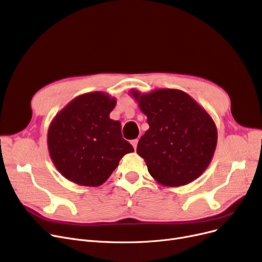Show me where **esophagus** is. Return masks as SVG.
<instances>
[{"label": "esophagus", "mask_w": 262, "mask_h": 262, "mask_svg": "<svg viewBox=\"0 0 262 262\" xmlns=\"http://www.w3.org/2000/svg\"><path fill=\"white\" fill-rule=\"evenodd\" d=\"M138 143H139V140H138V139H135V140H133V141L131 142V144H132V146H133L134 149H136V147H138Z\"/></svg>", "instance_id": "esophagus-1"}]
</instances>
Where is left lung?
I'll use <instances>...</instances> for the list:
<instances>
[{
  "label": "left lung",
  "instance_id": "obj_1",
  "mask_svg": "<svg viewBox=\"0 0 262 262\" xmlns=\"http://www.w3.org/2000/svg\"><path fill=\"white\" fill-rule=\"evenodd\" d=\"M130 95L147 116L149 129L136 152L151 177L164 186L185 185L197 179L213 158L217 130L208 112L186 93L160 89Z\"/></svg>",
  "mask_w": 262,
  "mask_h": 262
}]
</instances>
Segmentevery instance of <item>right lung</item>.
<instances>
[{
    "instance_id": "right-lung-1",
    "label": "right lung",
    "mask_w": 262,
    "mask_h": 262,
    "mask_svg": "<svg viewBox=\"0 0 262 262\" xmlns=\"http://www.w3.org/2000/svg\"><path fill=\"white\" fill-rule=\"evenodd\" d=\"M116 99L103 92L80 95L56 114L48 130V149L56 169L84 186L104 183L120 159L134 149L121 124L110 118Z\"/></svg>"
}]
</instances>
